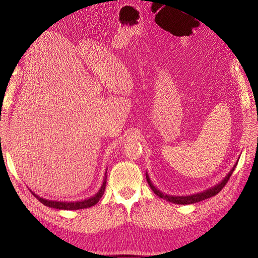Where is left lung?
Segmentation results:
<instances>
[{"mask_svg": "<svg viewBox=\"0 0 258 258\" xmlns=\"http://www.w3.org/2000/svg\"><path fill=\"white\" fill-rule=\"evenodd\" d=\"M238 164V161H237ZM237 164H235L233 166V168L231 169V171L229 172L228 175H226L223 180H222L218 184H216L215 186L211 187V189H208L206 191H203L200 192V194H195V195H191V196H169V195H165L161 192L160 190L157 189V187L152 184V182L150 180L149 175H148V173L146 174V177H147V181H148V184L150 185L151 190L155 192V194L158 196L159 198H163L165 200H167V202L169 203H173V204H178V205H190V204H195V203H199V202H203V200L205 199H208L213 197V196H216L218 192H220L223 187L225 186L226 183H228L230 176L232 175V173L234 171L235 166H237Z\"/></svg>", "mask_w": 258, "mask_h": 258, "instance_id": "1", "label": "left lung"}]
</instances>
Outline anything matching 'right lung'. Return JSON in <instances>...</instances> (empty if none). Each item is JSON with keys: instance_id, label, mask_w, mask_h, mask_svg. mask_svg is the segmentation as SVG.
<instances>
[{"instance_id": "add662e5", "label": "right lung", "mask_w": 258, "mask_h": 258, "mask_svg": "<svg viewBox=\"0 0 258 258\" xmlns=\"http://www.w3.org/2000/svg\"><path fill=\"white\" fill-rule=\"evenodd\" d=\"M106 183H107V172L106 175H104V180L100 190L95 194L93 197H91L89 199L85 200H81V202H54V200H49V199H44L38 197L36 194H32L34 195V197H36L38 199V202H41L43 205H45L46 207H51V208H55V209H66V211H76V209H83V208H89L94 206L95 204H98V202L100 200V198L102 197L104 189H106Z\"/></svg>"}]
</instances>
